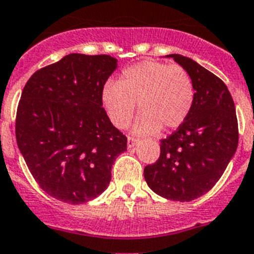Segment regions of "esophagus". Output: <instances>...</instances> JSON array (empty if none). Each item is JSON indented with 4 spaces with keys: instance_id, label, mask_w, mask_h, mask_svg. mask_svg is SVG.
Returning a JSON list of instances; mask_svg holds the SVG:
<instances>
[{
    "instance_id": "obj_1",
    "label": "esophagus",
    "mask_w": 254,
    "mask_h": 254,
    "mask_svg": "<svg viewBox=\"0 0 254 254\" xmlns=\"http://www.w3.org/2000/svg\"><path fill=\"white\" fill-rule=\"evenodd\" d=\"M136 143H138V139H136V138H133V136H127V148H133Z\"/></svg>"
}]
</instances>
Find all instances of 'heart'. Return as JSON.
I'll return each mask as SVG.
<instances>
[{
    "instance_id": "b5f03b06",
    "label": "heart",
    "mask_w": 254,
    "mask_h": 254,
    "mask_svg": "<svg viewBox=\"0 0 254 254\" xmlns=\"http://www.w3.org/2000/svg\"><path fill=\"white\" fill-rule=\"evenodd\" d=\"M195 97L193 79L184 67L157 61H143L123 71L119 81L102 88V103L118 129L130 124L138 103L140 115L134 133L154 134L173 130L187 120Z\"/></svg>"
}]
</instances>
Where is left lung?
Segmentation results:
<instances>
[{"label":"left lung","instance_id":"left-lung-1","mask_svg":"<svg viewBox=\"0 0 254 254\" xmlns=\"http://www.w3.org/2000/svg\"><path fill=\"white\" fill-rule=\"evenodd\" d=\"M190 74L194 103L187 120L161 140V153L144 167V179L161 197L189 202L213 188L237 151L238 120L228 87L182 55H167Z\"/></svg>","mask_w":254,"mask_h":254}]
</instances>
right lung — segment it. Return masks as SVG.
I'll use <instances>...</instances> for the list:
<instances>
[{"instance_id": "right-lung-1", "label": "right lung", "mask_w": 254, "mask_h": 254, "mask_svg": "<svg viewBox=\"0 0 254 254\" xmlns=\"http://www.w3.org/2000/svg\"><path fill=\"white\" fill-rule=\"evenodd\" d=\"M118 67L109 55L70 54L26 81L16 112L17 147L51 197L70 204L98 197L127 136L102 107V88Z\"/></svg>"}]
</instances>
